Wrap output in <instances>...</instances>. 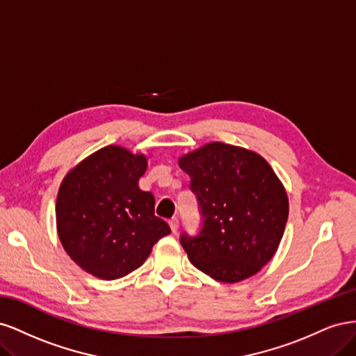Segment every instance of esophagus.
Here are the masks:
<instances>
[{"label": "esophagus", "mask_w": 356, "mask_h": 356, "mask_svg": "<svg viewBox=\"0 0 356 356\" xmlns=\"http://www.w3.org/2000/svg\"><path fill=\"white\" fill-rule=\"evenodd\" d=\"M169 225H170V230L174 232V233H177V232H178V227H179L178 218H170V220H169Z\"/></svg>", "instance_id": "1"}]
</instances>
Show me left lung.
I'll use <instances>...</instances> for the list:
<instances>
[{"label":"left lung","mask_w":356,"mask_h":356,"mask_svg":"<svg viewBox=\"0 0 356 356\" xmlns=\"http://www.w3.org/2000/svg\"><path fill=\"white\" fill-rule=\"evenodd\" d=\"M200 213L179 242L199 270L239 282L272 260L288 220V197L270 165L241 147L211 143L179 159Z\"/></svg>","instance_id":"left-lung-1"}]
</instances>
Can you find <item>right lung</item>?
<instances>
[{
  "instance_id": "add662e5",
  "label": "right lung",
  "mask_w": 356,
  "mask_h": 356,
  "mask_svg": "<svg viewBox=\"0 0 356 356\" xmlns=\"http://www.w3.org/2000/svg\"><path fill=\"white\" fill-rule=\"evenodd\" d=\"M145 169V156L111 145L63 179L56 200L58 234L86 272L106 281L123 277L170 233L168 222L154 215V196L138 187Z\"/></svg>"
}]
</instances>
